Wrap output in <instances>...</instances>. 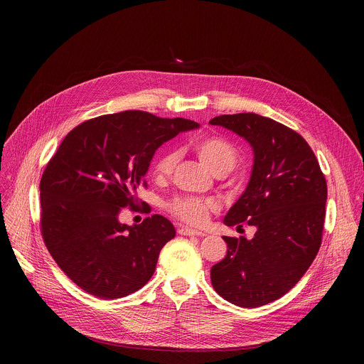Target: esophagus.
<instances>
[{
    "label": "esophagus",
    "instance_id": "34e87169",
    "mask_svg": "<svg viewBox=\"0 0 364 364\" xmlns=\"http://www.w3.org/2000/svg\"><path fill=\"white\" fill-rule=\"evenodd\" d=\"M178 235H181V236H204L205 233L200 232V230H196V229H191V228L181 226V228H178Z\"/></svg>",
    "mask_w": 364,
    "mask_h": 364
}]
</instances>
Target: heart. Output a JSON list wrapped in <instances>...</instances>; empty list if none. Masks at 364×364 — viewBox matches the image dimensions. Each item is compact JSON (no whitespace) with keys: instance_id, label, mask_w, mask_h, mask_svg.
<instances>
[{"instance_id":"heart-1","label":"heart","mask_w":364,"mask_h":364,"mask_svg":"<svg viewBox=\"0 0 364 364\" xmlns=\"http://www.w3.org/2000/svg\"><path fill=\"white\" fill-rule=\"evenodd\" d=\"M191 149L200 161L213 174L229 173L237 163V149L228 139L216 135H205L191 141ZM178 155L173 149H167L159 155L154 164V176L167 178L171 176ZM218 210V204L210 198L177 197L170 203V212L188 225H203L212 212Z\"/></svg>"}]
</instances>
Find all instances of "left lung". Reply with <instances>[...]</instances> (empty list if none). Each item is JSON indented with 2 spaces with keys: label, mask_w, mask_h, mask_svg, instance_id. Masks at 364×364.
Here are the masks:
<instances>
[{
  "label": "left lung",
  "mask_w": 364,
  "mask_h": 364,
  "mask_svg": "<svg viewBox=\"0 0 364 364\" xmlns=\"http://www.w3.org/2000/svg\"><path fill=\"white\" fill-rule=\"evenodd\" d=\"M210 124L235 132L253 151L247 187L223 223L256 229L252 239L223 236L228 253L210 269L212 285L226 301L256 308L285 295L316 259L327 183L313 149L291 128L252 112Z\"/></svg>",
  "instance_id": "1"
}]
</instances>
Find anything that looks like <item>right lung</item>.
Here are the masks:
<instances>
[{
  "label": "right lung",
  "instance_id": "add662e5",
  "mask_svg": "<svg viewBox=\"0 0 364 364\" xmlns=\"http://www.w3.org/2000/svg\"><path fill=\"white\" fill-rule=\"evenodd\" d=\"M198 127L125 111L89 119L62 141L40 181L41 233L56 264L83 291L122 298L154 275L161 249L176 236L173 223L154 215L128 226L119 213L145 186L155 151Z\"/></svg>",
  "mask_w": 364,
  "mask_h": 364
}]
</instances>
